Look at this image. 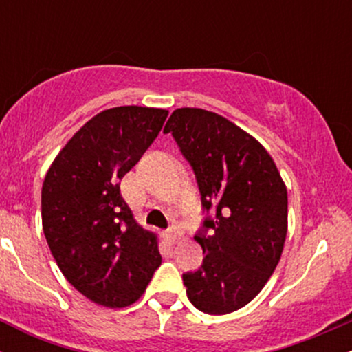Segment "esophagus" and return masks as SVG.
<instances>
[{"instance_id":"1","label":"esophagus","mask_w":352,"mask_h":352,"mask_svg":"<svg viewBox=\"0 0 352 352\" xmlns=\"http://www.w3.org/2000/svg\"><path fill=\"white\" fill-rule=\"evenodd\" d=\"M165 235H167V240L170 241V243H175L177 240H179V236H180V233L177 232L175 228H168L167 232H165Z\"/></svg>"}]
</instances>
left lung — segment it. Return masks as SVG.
<instances>
[{
    "instance_id": "left-lung-1",
    "label": "left lung",
    "mask_w": 352,
    "mask_h": 352,
    "mask_svg": "<svg viewBox=\"0 0 352 352\" xmlns=\"http://www.w3.org/2000/svg\"><path fill=\"white\" fill-rule=\"evenodd\" d=\"M164 134H172L192 167L207 212L195 235L204 263L182 276L188 300L207 314L243 308L281 258L288 230L285 182L263 145L215 112L177 109Z\"/></svg>"
}]
</instances>
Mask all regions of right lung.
Returning <instances> with one entry per match:
<instances>
[{
  "label": "right lung",
  "mask_w": 352,
  "mask_h": 352,
  "mask_svg": "<svg viewBox=\"0 0 352 352\" xmlns=\"http://www.w3.org/2000/svg\"><path fill=\"white\" fill-rule=\"evenodd\" d=\"M168 111L107 109L72 135L46 173L43 230L56 263L84 296L125 308L162 263L157 236L140 227L120 180L151 147Z\"/></svg>",
  "instance_id": "1"
}]
</instances>
